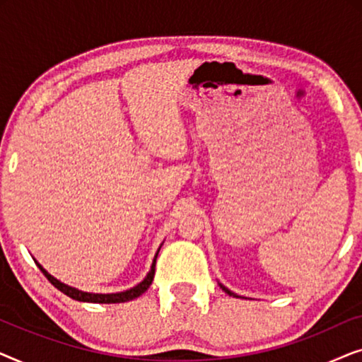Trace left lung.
<instances>
[{
	"instance_id": "8db88e82",
	"label": "left lung",
	"mask_w": 362,
	"mask_h": 362,
	"mask_svg": "<svg viewBox=\"0 0 362 362\" xmlns=\"http://www.w3.org/2000/svg\"><path fill=\"white\" fill-rule=\"evenodd\" d=\"M222 288H224V290H226V291H227V293H229V295H234V293H232V291H229V290H227V288H226V286H222ZM234 296H237V295H234Z\"/></svg>"
}]
</instances>
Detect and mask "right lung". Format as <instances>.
<instances>
[{"label": "right lung", "mask_w": 362, "mask_h": 362, "mask_svg": "<svg viewBox=\"0 0 362 362\" xmlns=\"http://www.w3.org/2000/svg\"><path fill=\"white\" fill-rule=\"evenodd\" d=\"M160 252V250H158ZM156 257L155 255V260H153V265H151V270L150 274L146 275V279L141 281V284H138L136 286H133V288L127 290V291H122V293H108V295H102V293H87V291H81V290H76L72 288V286L69 285H64L61 281L54 279L52 275H49L46 270L42 269L41 265L37 264L39 269L44 275H46V279L51 281V284L56 286L57 290H61L62 293H66L67 296H71V298L77 300V301H88V303H123V301H130L133 298H138L141 293H145V291L150 288L151 281H153V276H155V265H156Z\"/></svg>", "instance_id": "add662e5"}]
</instances>
